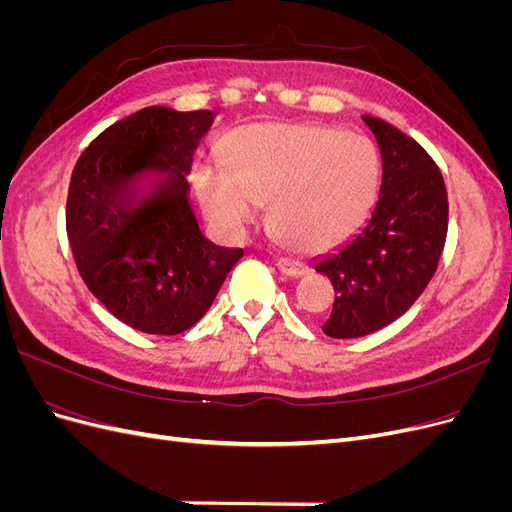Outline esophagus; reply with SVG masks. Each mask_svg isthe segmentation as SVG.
I'll return each instance as SVG.
<instances>
[{"instance_id": "34e87169", "label": "esophagus", "mask_w": 512, "mask_h": 512, "mask_svg": "<svg viewBox=\"0 0 512 512\" xmlns=\"http://www.w3.org/2000/svg\"><path fill=\"white\" fill-rule=\"evenodd\" d=\"M277 269H280L284 275L290 277H301L307 273V267L299 260H292V258H280L277 260Z\"/></svg>"}]
</instances>
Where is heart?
Instances as JSON below:
<instances>
[{
    "mask_svg": "<svg viewBox=\"0 0 512 512\" xmlns=\"http://www.w3.org/2000/svg\"><path fill=\"white\" fill-rule=\"evenodd\" d=\"M378 181V153L367 138L305 123L247 128L230 147L228 170L203 166L196 175L215 222L243 230L273 200L275 232L303 252L348 241L374 205Z\"/></svg>",
    "mask_w": 512,
    "mask_h": 512,
    "instance_id": "1",
    "label": "heart"
}]
</instances>
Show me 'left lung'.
<instances>
[{"mask_svg":"<svg viewBox=\"0 0 512 512\" xmlns=\"http://www.w3.org/2000/svg\"><path fill=\"white\" fill-rule=\"evenodd\" d=\"M382 156L378 203L361 232L316 262L335 288L322 331L335 339L374 333L421 297L438 269L448 230V196L440 168L414 138L363 115Z\"/></svg>","mask_w":512,"mask_h":512,"instance_id":"1","label":"left lung"}]
</instances>
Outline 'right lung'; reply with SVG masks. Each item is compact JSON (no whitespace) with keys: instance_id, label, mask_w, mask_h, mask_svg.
I'll return each instance as SVG.
<instances>
[{"instance_id":"obj_1","label":"right lung","mask_w":512,"mask_h":512,"mask_svg":"<svg viewBox=\"0 0 512 512\" xmlns=\"http://www.w3.org/2000/svg\"><path fill=\"white\" fill-rule=\"evenodd\" d=\"M213 117L141 108L96 136L72 170L66 230L76 269L136 331L194 327L243 256L205 239L188 200L194 151Z\"/></svg>"}]
</instances>
